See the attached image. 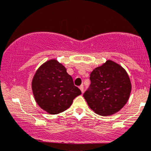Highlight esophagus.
Instances as JSON below:
<instances>
[{
	"label": "esophagus",
	"instance_id": "1",
	"mask_svg": "<svg viewBox=\"0 0 151 151\" xmlns=\"http://www.w3.org/2000/svg\"><path fill=\"white\" fill-rule=\"evenodd\" d=\"M79 89H80V90H81V92H84V86L83 85H81L80 86H79Z\"/></svg>",
	"mask_w": 151,
	"mask_h": 151
}]
</instances>
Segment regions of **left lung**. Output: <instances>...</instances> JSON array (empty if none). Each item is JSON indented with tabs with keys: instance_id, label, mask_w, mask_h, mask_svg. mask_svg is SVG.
<instances>
[{
	"instance_id": "obj_1",
	"label": "left lung",
	"mask_w": 151,
	"mask_h": 151,
	"mask_svg": "<svg viewBox=\"0 0 151 151\" xmlns=\"http://www.w3.org/2000/svg\"><path fill=\"white\" fill-rule=\"evenodd\" d=\"M89 88L83 94L89 106L100 116H110L121 110L129 100L131 84L126 70L108 60L90 74Z\"/></svg>"
}]
</instances>
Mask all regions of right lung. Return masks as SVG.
I'll list each match as a JSON object with an SVG mask.
<instances>
[{
    "label": "right lung",
    "instance_id": "obj_1",
    "mask_svg": "<svg viewBox=\"0 0 151 151\" xmlns=\"http://www.w3.org/2000/svg\"><path fill=\"white\" fill-rule=\"evenodd\" d=\"M32 89L37 104L51 114L67 110L81 93L65 67L55 60L45 62L37 70Z\"/></svg>",
    "mask_w": 151,
    "mask_h": 151
}]
</instances>
